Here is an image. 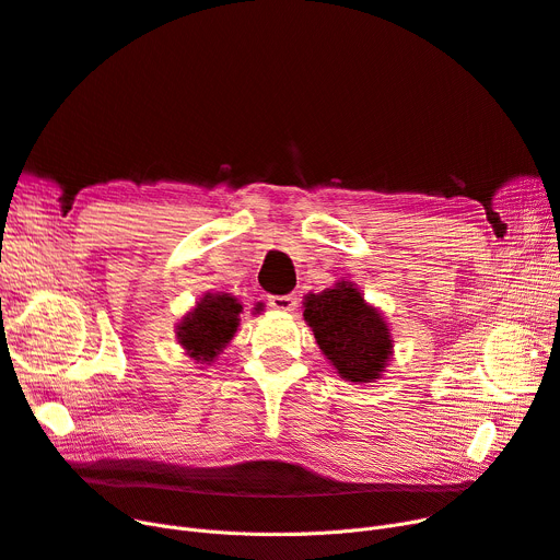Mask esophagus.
<instances>
[{
    "mask_svg": "<svg viewBox=\"0 0 560 560\" xmlns=\"http://www.w3.org/2000/svg\"><path fill=\"white\" fill-rule=\"evenodd\" d=\"M268 302L277 311H292L298 306V295H295V292H290V295H270Z\"/></svg>",
    "mask_w": 560,
    "mask_h": 560,
    "instance_id": "34e87169",
    "label": "esophagus"
}]
</instances>
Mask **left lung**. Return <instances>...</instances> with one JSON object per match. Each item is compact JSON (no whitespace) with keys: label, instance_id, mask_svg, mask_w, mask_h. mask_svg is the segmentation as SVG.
<instances>
[{"label":"left lung","instance_id":"1","mask_svg":"<svg viewBox=\"0 0 560 560\" xmlns=\"http://www.w3.org/2000/svg\"><path fill=\"white\" fill-rule=\"evenodd\" d=\"M304 319L325 359L340 378L351 384H372L381 378L393 357L388 319L365 302L349 279L304 295Z\"/></svg>","mask_w":560,"mask_h":560}]
</instances>
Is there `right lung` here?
I'll list each match as a JSON object with an SVG mask.
<instances>
[{"label": "right lung", "instance_id": "1", "mask_svg": "<svg viewBox=\"0 0 560 560\" xmlns=\"http://www.w3.org/2000/svg\"><path fill=\"white\" fill-rule=\"evenodd\" d=\"M260 311L262 304H256L254 313ZM241 313L243 302L231 292H203L182 322H176V342L195 363L211 365L238 331Z\"/></svg>", "mask_w": 560, "mask_h": 560}]
</instances>
